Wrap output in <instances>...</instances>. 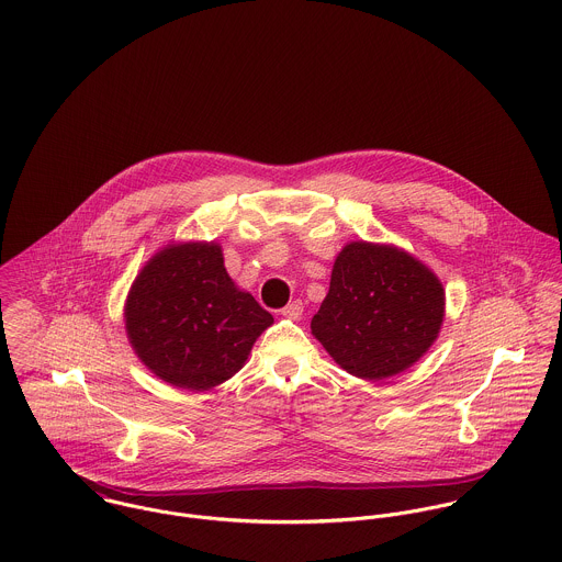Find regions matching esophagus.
Returning <instances> with one entry per match:
<instances>
[{
	"label": "esophagus",
	"instance_id": "34e87169",
	"mask_svg": "<svg viewBox=\"0 0 562 562\" xmlns=\"http://www.w3.org/2000/svg\"><path fill=\"white\" fill-rule=\"evenodd\" d=\"M280 313H282V317H286V319H293V322H295V319H300V317H302V313H304V304H302L300 300H295V302H291L289 306H284Z\"/></svg>",
	"mask_w": 562,
	"mask_h": 562
}]
</instances>
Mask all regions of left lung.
I'll list each match as a JSON object with an SVG mask.
<instances>
[{
    "mask_svg": "<svg viewBox=\"0 0 562 562\" xmlns=\"http://www.w3.org/2000/svg\"><path fill=\"white\" fill-rule=\"evenodd\" d=\"M443 317V284L422 260L393 245L351 240L335 260L311 330L340 369L384 380L430 349Z\"/></svg>",
    "mask_w": 562,
    "mask_h": 562,
    "instance_id": "8db88e82",
    "label": "left lung"
}]
</instances>
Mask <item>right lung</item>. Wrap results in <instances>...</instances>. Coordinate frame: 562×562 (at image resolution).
<instances>
[{
	"label": "right lung",
	"instance_id": "right-lung-1",
	"mask_svg": "<svg viewBox=\"0 0 562 562\" xmlns=\"http://www.w3.org/2000/svg\"><path fill=\"white\" fill-rule=\"evenodd\" d=\"M125 333L140 362L178 389L209 391L232 378L271 324L224 267L217 243H171L136 276Z\"/></svg>",
	"mask_w": 562,
	"mask_h": 562
}]
</instances>
